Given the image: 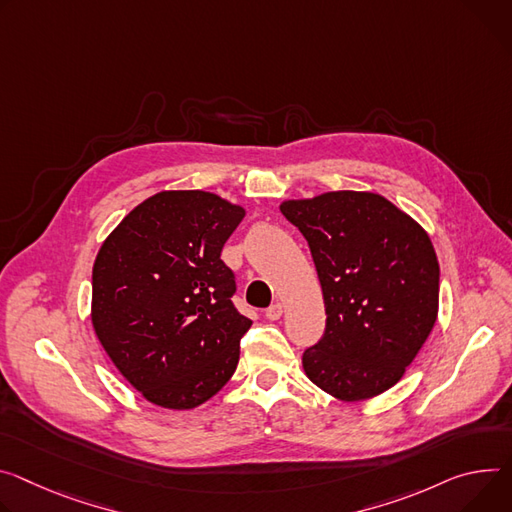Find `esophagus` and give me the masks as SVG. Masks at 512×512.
<instances>
[{
  "label": "esophagus",
  "mask_w": 512,
  "mask_h": 512,
  "mask_svg": "<svg viewBox=\"0 0 512 512\" xmlns=\"http://www.w3.org/2000/svg\"><path fill=\"white\" fill-rule=\"evenodd\" d=\"M282 312H284V306L280 304V302H275V304H271L267 310H265V316L269 318V320H277L282 316Z\"/></svg>",
  "instance_id": "obj_1"
}]
</instances>
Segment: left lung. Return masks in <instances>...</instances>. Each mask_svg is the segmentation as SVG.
Masks as SVG:
<instances>
[{
  "mask_svg": "<svg viewBox=\"0 0 512 512\" xmlns=\"http://www.w3.org/2000/svg\"><path fill=\"white\" fill-rule=\"evenodd\" d=\"M322 286L327 327L302 355L310 382L341 400L392 388L427 341L439 308V261L427 232L369 192L282 204Z\"/></svg>",
  "mask_w": 512,
  "mask_h": 512,
  "instance_id": "8db88e82",
  "label": "left lung"
}]
</instances>
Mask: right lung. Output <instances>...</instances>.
<instances>
[{"label": "right lung", "instance_id": "right-lung-1", "mask_svg": "<svg viewBox=\"0 0 512 512\" xmlns=\"http://www.w3.org/2000/svg\"><path fill=\"white\" fill-rule=\"evenodd\" d=\"M245 210L188 190L138 204L102 245L91 320L120 374L163 408H194L235 374L251 327L222 247Z\"/></svg>", "mask_w": 512, "mask_h": 512}]
</instances>
